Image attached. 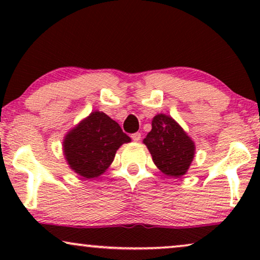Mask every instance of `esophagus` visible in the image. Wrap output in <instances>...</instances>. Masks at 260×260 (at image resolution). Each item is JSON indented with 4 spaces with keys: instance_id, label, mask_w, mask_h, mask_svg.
I'll list each match as a JSON object with an SVG mask.
<instances>
[{
    "instance_id": "1",
    "label": "esophagus",
    "mask_w": 260,
    "mask_h": 260,
    "mask_svg": "<svg viewBox=\"0 0 260 260\" xmlns=\"http://www.w3.org/2000/svg\"><path fill=\"white\" fill-rule=\"evenodd\" d=\"M141 133H135V134H133L131 135V138H133V141L134 142H140L141 141Z\"/></svg>"
}]
</instances>
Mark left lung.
Masks as SVG:
<instances>
[{
    "mask_svg": "<svg viewBox=\"0 0 260 260\" xmlns=\"http://www.w3.org/2000/svg\"><path fill=\"white\" fill-rule=\"evenodd\" d=\"M143 143L155 166L167 176L184 175L194 159V141L175 119L165 113H158L152 118L151 131Z\"/></svg>",
    "mask_w": 260,
    "mask_h": 260,
    "instance_id": "obj_1",
    "label": "left lung"
}]
</instances>
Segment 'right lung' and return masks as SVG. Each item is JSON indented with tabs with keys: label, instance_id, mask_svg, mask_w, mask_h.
Listing matches in <instances>:
<instances>
[{
	"label": "right lung",
	"instance_id": "1",
	"mask_svg": "<svg viewBox=\"0 0 260 260\" xmlns=\"http://www.w3.org/2000/svg\"><path fill=\"white\" fill-rule=\"evenodd\" d=\"M130 141L118 123L95 110L63 137V156L74 173L93 179L106 172L120 145Z\"/></svg>",
	"mask_w": 260,
	"mask_h": 260
}]
</instances>
